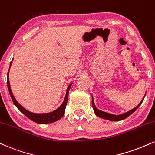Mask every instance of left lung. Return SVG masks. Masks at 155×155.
Returning a JSON list of instances; mask_svg holds the SVG:
<instances>
[{
	"instance_id": "8db88e82",
	"label": "left lung",
	"mask_w": 155,
	"mask_h": 155,
	"mask_svg": "<svg viewBox=\"0 0 155 155\" xmlns=\"http://www.w3.org/2000/svg\"><path fill=\"white\" fill-rule=\"evenodd\" d=\"M146 95V94H145ZM144 95V97H145ZM144 97H143L142 100H141V101L140 102V103L138 105L137 107H134V109L131 110L126 112V113H122V114L120 115H113V114H110V113H106V112H103L102 110H100L97 109V108L96 107L95 105H94V100H93V97H92V107H93V109H94V113H95L96 115H97L98 117H100V118H103V119H106V120H111V121H119V120H124V119L128 118L129 115H131L132 113H134L138 109V107H139L141 105V103H142L143 99H144Z\"/></svg>"
}]
</instances>
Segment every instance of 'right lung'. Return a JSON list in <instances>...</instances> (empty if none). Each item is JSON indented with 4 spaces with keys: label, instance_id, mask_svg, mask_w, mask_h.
<instances>
[{
    "label": "right lung",
    "instance_id": "1",
    "mask_svg": "<svg viewBox=\"0 0 155 155\" xmlns=\"http://www.w3.org/2000/svg\"><path fill=\"white\" fill-rule=\"evenodd\" d=\"M12 61L10 63V67H9V69L8 71V74H7V86H8V89L9 91V94H10L11 97L12 99V101L14 102V104L16 107L23 114H24L28 118H29L34 122L37 123V124H50V123L55 122V121L58 120L59 119H61L65 113V109H66L67 101H68V92H69V89L71 87V84H70L69 86L68 87V88L66 89V97H65L64 100H63V103L61 104V105L58 108H57L56 110L53 112H50V113H34L29 112L27 110H26L23 106H21L19 103L17 102V100H16L14 97V94L12 92V89H11L10 82H9V70H10L11 66L12 64Z\"/></svg>",
    "mask_w": 155,
    "mask_h": 155
}]
</instances>
